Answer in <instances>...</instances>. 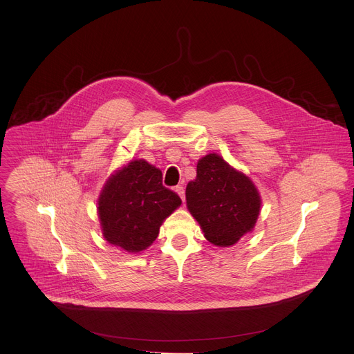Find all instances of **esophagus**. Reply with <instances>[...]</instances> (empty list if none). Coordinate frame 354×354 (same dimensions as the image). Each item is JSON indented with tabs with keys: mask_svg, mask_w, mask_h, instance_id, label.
Returning <instances> with one entry per match:
<instances>
[{
	"mask_svg": "<svg viewBox=\"0 0 354 354\" xmlns=\"http://www.w3.org/2000/svg\"><path fill=\"white\" fill-rule=\"evenodd\" d=\"M176 192L180 195L183 203L185 202V189H184V187H180V185L176 187Z\"/></svg>",
	"mask_w": 354,
	"mask_h": 354,
	"instance_id": "esophagus-1",
	"label": "esophagus"
}]
</instances>
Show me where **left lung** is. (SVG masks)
Instances as JSON below:
<instances>
[{"instance_id":"left-lung-1","label":"left lung","mask_w":354,"mask_h":354,"mask_svg":"<svg viewBox=\"0 0 354 354\" xmlns=\"http://www.w3.org/2000/svg\"><path fill=\"white\" fill-rule=\"evenodd\" d=\"M196 180L187 185L191 214L204 237L218 247L236 244L251 232L260 211V196L252 181L216 153L198 162Z\"/></svg>"}]
</instances>
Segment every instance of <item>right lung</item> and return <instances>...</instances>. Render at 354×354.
<instances>
[{
    "instance_id": "add662e5",
    "label": "right lung",
    "mask_w": 354,
    "mask_h": 354,
    "mask_svg": "<svg viewBox=\"0 0 354 354\" xmlns=\"http://www.w3.org/2000/svg\"><path fill=\"white\" fill-rule=\"evenodd\" d=\"M181 204L163 187L162 171L143 159L132 160L109 178L98 211L104 239L128 252H140L158 237L162 222Z\"/></svg>"
}]
</instances>
